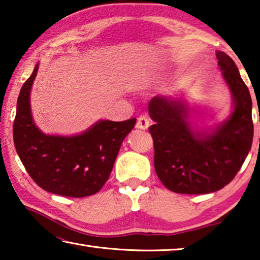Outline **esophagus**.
<instances>
[{"label":"esophagus","mask_w":260,"mask_h":260,"mask_svg":"<svg viewBox=\"0 0 260 260\" xmlns=\"http://www.w3.org/2000/svg\"><path fill=\"white\" fill-rule=\"evenodd\" d=\"M149 125H150V121H149L148 118L146 116H141L139 117L138 122H136V127L140 129H147Z\"/></svg>","instance_id":"1"}]
</instances>
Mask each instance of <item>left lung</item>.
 <instances>
[{
  "label": "left lung",
  "instance_id": "left-lung-1",
  "mask_svg": "<svg viewBox=\"0 0 260 260\" xmlns=\"http://www.w3.org/2000/svg\"><path fill=\"white\" fill-rule=\"evenodd\" d=\"M217 58L234 108L213 132L192 131L182 101L155 96L149 102V114L155 121L149 127L155 148L153 164L171 191L196 195L220 190L235 178L251 149V96L234 60L223 51H217Z\"/></svg>",
  "mask_w": 260,
  "mask_h": 260
}]
</instances>
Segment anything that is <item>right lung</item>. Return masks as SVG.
<instances>
[{
  "instance_id": "1",
  "label": "right lung",
  "mask_w": 260,
  "mask_h": 260,
  "mask_svg": "<svg viewBox=\"0 0 260 260\" xmlns=\"http://www.w3.org/2000/svg\"><path fill=\"white\" fill-rule=\"evenodd\" d=\"M39 64L21 87L14 121L17 153L39 187L56 195L86 197L99 192L110 177L121 143L136 119L100 120L73 136L47 135L35 126L29 94Z\"/></svg>"
}]
</instances>
